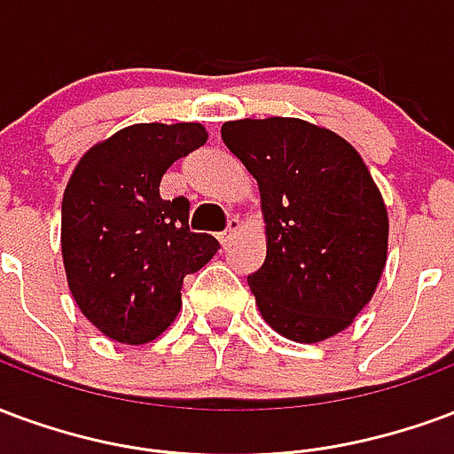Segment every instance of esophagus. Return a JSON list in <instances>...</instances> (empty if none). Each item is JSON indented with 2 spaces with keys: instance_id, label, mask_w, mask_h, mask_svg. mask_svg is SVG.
Listing matches in <instances>:
<instances>
[{
  "instance_id": "1",
  "label": "esophagus",
  "mask_w": 454,
  "mask_h": 454,
  "mask_svg": "<svg viewBox=\"0 0 454 454\" xmlns=\"http://www.w3.org/2000/svg\"><path fill=\"white\" fill-rule=\"evenodd\" d=\"M241 230V223L239 220H237V217H231L230 220V224H227V230L223 231V234H220V241H223L224 247H227V244H230L231 239H234V237H237V231Z\"/></svg>"
}]
</instances>
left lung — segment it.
Instances as JSON below:
<instances>
[{
  "mask_svg": "<svg viewBox=\"0 0 454 454\" xmlns=\"http://www.w3.org/2000/svg\"><path fill=\"white\" fill-rule=\"evenodd\" d=\"M223 142L259 184L266 261L247 280L263 319L300 343L343 332L387 261L389 220L365 161L300 118L224 122Z\"/></svg>",
  "mask_w": 454,
  "mask_h": 454,
  "instance_id": "left-lung-1",
  "label": "left lung"
}]
</instances>
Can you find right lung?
I'll return each mask as SVG.
<instances>
[{
  "mask_svg": "<svg viewBox=\"0 0 454 454\" xmlns=\"http://www.w3.org/2000/svg\"><path fill=\"white\" fill-rule=\"evenodd\" d=\"M198 122H140L82 157L62 198V261L79 309L108 339L154 340L181 309L184 278L220 241L188 227V198L159 184L176 159L203 147Z\"/></svg>",
  "mask_w": 454,
  "mask_h": 454,
  "instance_id": "add662e5",
  "label": "right lung"
}]
</instances>
